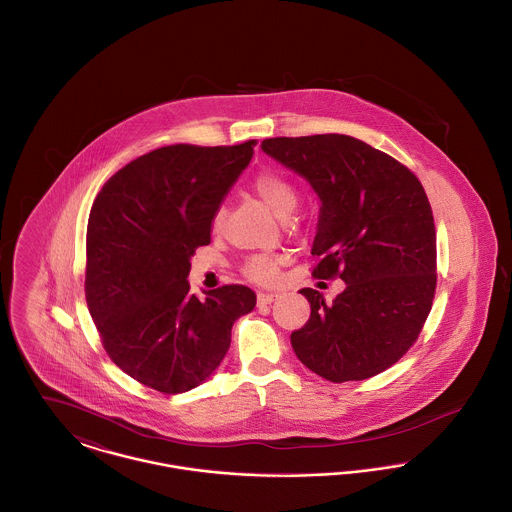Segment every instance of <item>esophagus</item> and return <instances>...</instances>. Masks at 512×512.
I'll return each instance as SVG.
<instances>
[{
  "label": "esophagus",
  "mask_w": 512,
  "mask_h": 512,
  "mask_svg": "<svg viewBox=\"0 0 512 512\" xmlns=\"http://www.w3.org/2000/svg\"><path fill=\"white\" fill-rule=\"evenodd\" d=\"M278 295L276 293L259 292L257 293V303L259 305H270Z\"/></svg>",
  "instance_id": "1"
}]
</instances>
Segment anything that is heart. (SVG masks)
<instances>
[{"label": "heart", "instance_id": "obj_1", "mask_svg": "<svg viewBox=\"0 0 512 512\" xmlns=\"http://www.w3.org/2000/svg\"><path fill=\"white\" fill-rule=\"evenodd\" d=\"M253 190L257 195L267 203L268 207L278 215V217H288L297 205V192L284 176L276 172H263L253 180ZM224 220V209L220 207L219 211L213 217V228L219 230ZM282 265V257L276 255H255L247 259L244 265V272L247 278L259 284H272L278 278Z\"/></svg>", "mask_w": 512, "mask_h": 512}]
</instances>
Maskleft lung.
<instances>
[{
	"label": "left lung",
	"mask_w": 512,
	"mask_h": 512,
	"mask_svg": "<svg viewBox=\"0 0 512 512\" xmlns=\"http://www.w3.org/2000/svg\"><path fill=\"white\" fill-rule=\"evenodd\" d=\"M261 149L317 192L313 276L345 282L332 303L299 290L311 317L292 332L297 359L336 384L384 372L411 349L436 292V228L420 180L343 134L268 138Z\"/></svg>",
	"instance_id": "left-lung-1"
}]
</instances>
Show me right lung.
I'll use <instances>...</instances> for the list:
<instances>
[{
	"label": "right lung",
	"mask_w": 512,
	"mask_h": 512,
	"mask_svg": "<svg viewBox=\"0 0 512 512\" xmlns=\"http://www.w3.org/2000/svg\"><path fill=\"white\" fill-rule=\"evenodd\" d=\"M255 144L159 147L113 174L92 205L86 303L111 361L147 388L172 395L203 384L257 303L240 284L199 299L186 280Z\"/></svg>",
	"instance_id": "1"
}]
</instances>
